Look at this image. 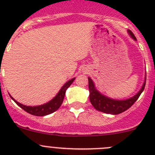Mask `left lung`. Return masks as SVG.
Segmentation results:
<instances>
[{
	"instance_id": "left-lung-1",
	"label": "left lung",
	"mask_w": 155,
	"mask_h": 155,
	"mask_svg": "<svg viewBox=\"0 0 155 155\" xmlns=\"http://www.w3.org/2000/svg\"><path fill=\"white\" fill-rule=\"evenodd\" d=\"M128 33L130 37L134 40H137V38L133 34L132 31H128ZM145 82H146V76L145 78V82L143 83L142 88L140 91L134 95L133 97L129 98L127 100H115L107 97L104 95L101 94L99 91L96 89L94 86V83L92 79L88 77V89H89V99H90L91 104L97 110L100 112H104L107 114H112V115H118L124 112L127 109L131 107V106L137 101L139 97L144 90L145 86Z\"/></svg>"
}]
</instances>
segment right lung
Segmentation results:
<instances>
[{
    "mask_svg": "<svg viewBox=\"0 0 155 155\" xmlns=\"http://www.w3.org/2000/svg\"><path fill=\"white\" fill-rule=\"evenodd\" d=\"M74 80L75 78H73V79L68 81V82H66V83L62 86L61 90L59 91L58 94L56 95L51 101L46 103V104H43V105L37 106V107H28V106L23 105V104L17 102L11 95H10V96L18 107H20L21 109H23L25 111L28 112V113L31 114V115H36V116H44V115H48V114H51L52 113V112H55L56 110H58V109H59V107L61 106L62 103H63L66 90L70 86V85L73 83Z\"/></svg>",
    "mask_w": 155,
    "mask_h": 155,
    "instance_id": "right-lung-1",
    "label": "right lung"
}]
</instances>
